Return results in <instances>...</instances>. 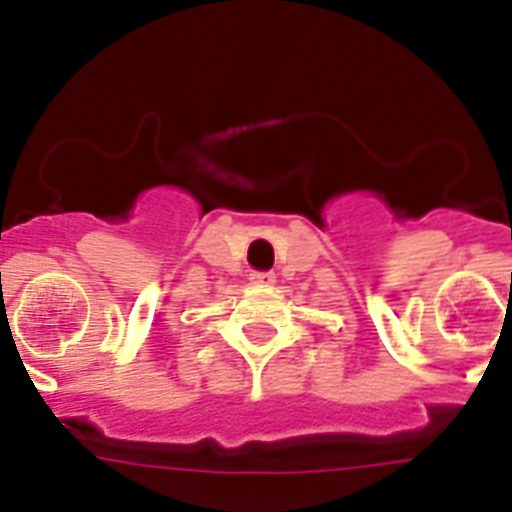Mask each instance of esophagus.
Here are the masks:
<instances>
[{
  "instance_id": "obj_1",
  "label": "esophagus",
  "mask_w": 512,
  "mask_h": 512,
  "mask_svg": "<svg viewBox=\"0 0 512 512\" xmlns=\"http://www.w3.org/2000/svg\"><path fill=\"white\" fill-rule=\"evenodd\" d=\"M249 279H252V284H260V287H271L273 281H276V273H273V271H252V273H249Z\"/></svg>"
}]
</instances>
